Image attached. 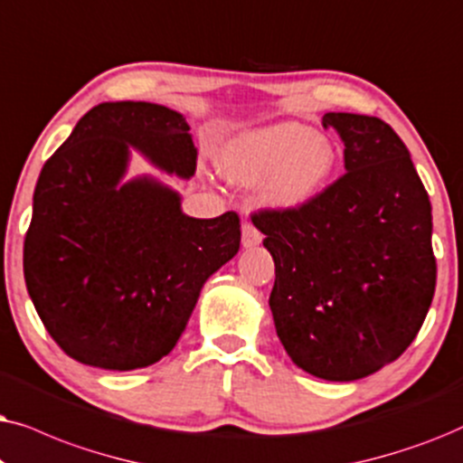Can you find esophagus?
Instances as JSON below:
<instances>
[{"mask_svg":"<svg viewBox=\"0 0 463 463\" xmlns=\"http://www.w3.org/2000/svg\"><path fill=\"white\" fill-rule=\"evenodd\" d=\"M262 241V235L260 231L254 224H250V222H245V224L241 226V243L243 248H254V245H258Z\"/></svg>","mask_w":463,"mask_h":463,"instance_id":"34e87169","label":"esophagus"}]
</instances>
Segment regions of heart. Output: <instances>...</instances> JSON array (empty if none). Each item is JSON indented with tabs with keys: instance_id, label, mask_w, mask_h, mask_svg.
I'll list each match as a JSON object with an SVG mask.
<instances>
[{
	"instance_id": "heart-1",
	"label": "heart",
	"mask_w": 463,
	"mask_h": 463,
	"mask_svg": "<svg viewBox=\"0 0 463 463\" xmlns=\"http://www.w3.org/2000/svg\"><path fill=\"white\" fill-rule=\"evenodd\" d=\"M335 163L330 141L298 122L239 135L220 154L222 175L239 186L267 182L262 196L275 209L307 205L328 182Z\"/></svg>"
}]
</instances>
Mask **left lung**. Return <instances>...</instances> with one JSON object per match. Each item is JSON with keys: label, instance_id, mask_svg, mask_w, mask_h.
<instances>
[{"label": "left lung", "instance_id": "8db88e82", "mask_svg": "<svg viewBox=\"0 0 463 463\" xmlns=\"http://www.w3.org/2000/svg\"><path fill=\"white\" fill-rule=\"evenodd\" d=\"M345 174L298 209L251 222L275 260L269 305L298 368L355 381L398 360L436 288L432 205L396 131L374 116L328 112Z\"/></svg>", "mask_w": 463, "mask_h": 463}]
</instances>
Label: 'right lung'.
Segmentation results:
<instances>
[{
    "label": "right lung",
    "mask_w": 463,
    "mask_h": 463,
    "mask_svg": "<svg viewBox=\"0 0 463 463\" xmlns=\"http://www.w3.org/2000/svg\"><path fill=\"white\" fill-rule=\"evenodd\" d=\"M188 131L182 114L156 103H99L42 167L24 283L48 335L82 364L135 371L167 355L203 283L239 251L235 212L190 218L180 194L152 177L122 182L128 146L193 177Z\"/></svg>",
    "instance_id": "right-lung-1"
}]
</instances>
